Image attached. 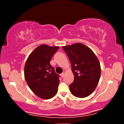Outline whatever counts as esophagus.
<instances>
[{
  "mask_svg": "<svg viewBox=\"0 0 124 124\" xmlns=\"http://www.w3.org/2000/svg\"><path fill=\"white\" fill-rule=\"evenodd\" d=\"M60 76H61V77H63L64 76V73H62V74H60Z\"/></svg>",
  "mask_w": 124,
  "mask_h": 124,
  "instance_id": "34e87169",
  "label": "esophagus"
}]
</instances>
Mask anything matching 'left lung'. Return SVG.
Masks as SVG:
<instances>
[{
	"instance_id": "obj_1",
	"label": "left lung",
	"mask_w": 124,
	"mask_h": 124,
	"mask_svg": "<svg viewBox=\"0 0 124 124\" xmlns=\"http://www.w3.org/2000/svg\"><path fill=\"white\" fill-rule=\"evenodd\" d=\"M68 56L74 74V81L69 86L73 95L85 98L94 92L99 82L101 68L94 52L84 44L77 43L62 46Z\"/></svg>"
}]
</instances>
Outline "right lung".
Returning a JSON list of instances; mask_svg holds the SVG:
<instances>
[{"instance_id": "obj_1", "label": "right lung", "mask_w": 124, "mask_h": 124, "mask_svg": "<svg viewBox=\"0 0 124 124\" xmlns=\"http://www.w3.org/2000/svg\"><path fill=\"white\" fill-rule=\"evenodd\" d=\"M59 46L41 45L29 56L24 67L26 82L31 90L42 99H48L57 94L60 80L50 61Z\"/></svg>"}]
</instances>
